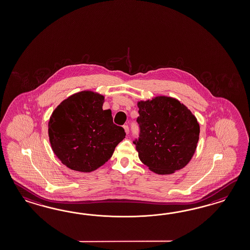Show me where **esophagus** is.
<instances>
[{"mask_svg":"<svg viewBox=\"0 0 250 250\" xmlns=\"http://www.w3.org/2000/svg\"><path fill=\"white\" fill-rule=\"evenodd\" d=\"M123 127H124V129H125V131L126 134H129V127H128V125H124Z\"/></svg>","mask_w":250,"mask_h":250,"instance_id":"1","label":"esophagus"}]
</instances>
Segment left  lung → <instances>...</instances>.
Here are the masks:
<instances>
[{
    "label": "left lung",
    "mask_w": 250,
    "mask_h": 250,
    "mask_svg": "<svg viewBox=\"0 0 250 250\" xmlns=\"http://www.w3.org/2000/svg\"><path fill=\"white\" fill-rule=\"evenodd\" d=\"M140 134L134 141L141 162L157 174H171L189 164L200 135L197 118L179 100L159 96L139 101Z\"/></svg>",
    "instance_id": "left-lung-1"
}]
</instances>
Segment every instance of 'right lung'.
<instances>
[{"label": "right lung", "instance_id": "obj_1", "mask_svg": "<svg viewBox=\"0 0 250 250\" xmlns=\"http://www.w3.org/2000/svg\"><path fill=\"white\" fill-rule=\"evenodd\" d=\"M104 100L96 92H79L63 100L49 118L51 148L71 170H97L125 137L124 128L113 123L111 110L102 108Z\"/></svg>", "mask_w": 250, "mask_h": 250}]
</instances>
